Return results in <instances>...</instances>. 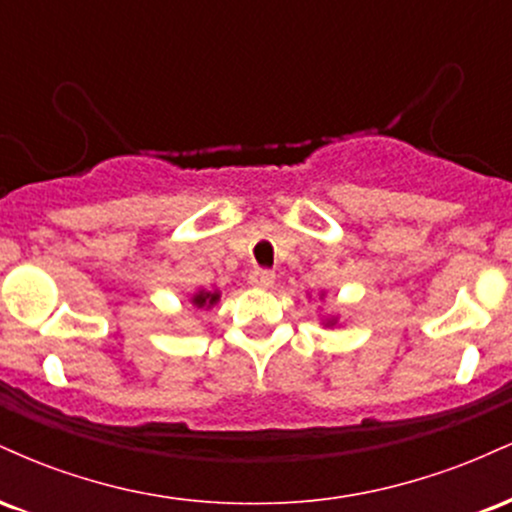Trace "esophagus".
I'll return each mask as SVG.
<instances>
[{
  "instance_id": "1",
  "label": "esophagus",
  "mask_w": 512,
  "mask_h": 512,
  "mask_svg": "<svg viewBox=\"0 0 512 512\" xmlns=\"http://www.w3.org/2000/svg\"><path fill=\"white\" fill-rule=\"evenodd\" d=\"M250 284L255 286V289H269V286L274 284V272H267V269H255V272L250 274Z\"/></svg>"
}]
</instances>
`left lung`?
I'll use <instances>...</instances> for the list:
<instances>
[{"label": "left lung", "instance_id": "1", "mask_svg": "<svg viewBox=\"0 0 512 512\" xmlns=\"http://www.w3.org/2000/svg\"><path fill=\"white\" fill-rule=\"evenodd\" d=\"M320 301H325V291L320 293ZM320 322H322V327L332 330V327H339V315H322Z\"/></svg>", "mask_w": 512, "mask_h": 512}]
</instances>
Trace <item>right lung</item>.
<instances>
[{
  "label": "right lung",
  "mask_w": 512,
  "mask_h": 512,
  "mask_svg": "<svg viewBox=\"0 0 512 512\" xmlns=\"http://www.w3.org/2000/svg\"><path fill=\"white\" fill-rule=\"evenodd\" d=\"M221 301V291L219 289H211V291H207V289H199V291H195L190 296V303H192V308H197V310H209V308H214L216 303Z\"/></svg>",
  "instance_id": "right-lung-1"
}]
</instances>
